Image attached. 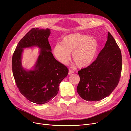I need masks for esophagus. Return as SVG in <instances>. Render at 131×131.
Here are the masks:
<instances>
[{
	"label": "esophagus",
	"mask_w": 131,
	"mask_h": 131,
	"mask_svg": "<svg viewBox=\"0 0 131 131\" xmlns=\"http://www.w3.org/2000/svg\"><path fill=\"white\" fill-rule=\"evenodd\" d=\"M73 73H74V71H72V69H69V71H68V74H69V75H71V74H72Z\"/></svg>",
	"instance_id": "esophagus-1"
}]
</instances>
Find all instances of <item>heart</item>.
I'll return each mask as SVG.
<instances>
[{
    "mask_svg": "<svg viewBox=\"0 0 131 131\" xmlns=\"http://www.w3.org/2000/svg\"><path fill=\"white\" fill-rule=\"evenodd\" d=\"M99 48L97 39L86 35L74 33L65 36L61 43H57L53 52L59 62L66 64L72 53L73 60L79 67L91 64L96 55Z\"/></svg>",
    "mask_w": 131,
    "mask_h": 131,
    "instance_id": "obj_1",
    "label": "heart"
}]
</instances>
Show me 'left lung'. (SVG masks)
Returning a JSON list of instances; mask_svg holds the SVG:
<instances>
[{"label":"left lung","instance_id":"obj_1","mask_svg":"<svg viewBox=\"0 0 131 131\" xmlns=\"http://www.w3.org/2000/svg\"><path fill=\"white\" fill-rule=\"evenodd\" d=\"M122 67L121 51L108 32L105 46L93 63L78 72L80 81L77 92L87 101L97 102L105 98L118 85Z\"/></svg>","mask_w":131,"mask_h":131}]
</instances>
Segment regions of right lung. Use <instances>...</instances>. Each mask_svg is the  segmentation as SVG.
<instances>
[{
  "instance_id": "add662e5",
  "label": "right lung",
  "mask_w": 131,
  "mask_h": 131,
  "mask_svg": "<svg viewBox=\"0 0 131 131\" xmlns=\"http://www.w3.org/2000/svg\"><path fill=\"white\" fill-rule=\"evenodd\" d=\"M48 28H32L17 45L12 58V70L17 86L22 95L37 104L48 103L57 94L60 82L67 76L68 68L54 58L48 42ZM40 49L36 64L30 70L22 66L23 49Z\"/></svg>"
}]
</instances>
